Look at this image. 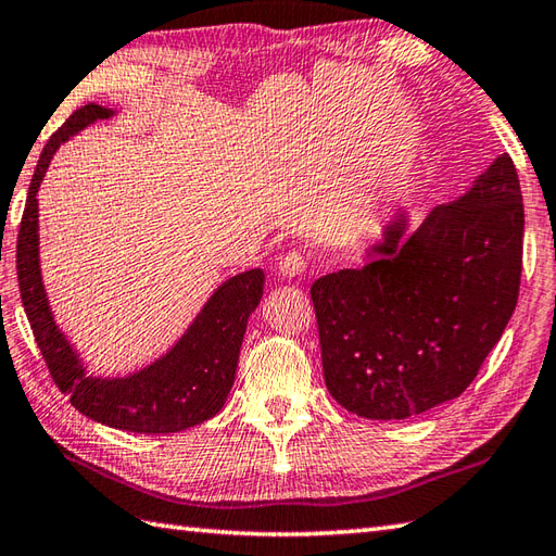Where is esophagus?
Wrapping results in <instances>:
<instances>
[{
	"instance_id": "obj_1",
	"label": "esophagus",
	"mask_w": 556,
	"mask_h": 556,
	"mask_svg": "<svg viewBox=\"0 0 556 556\" xmlns=\"http://www.w3.org/2000/svg\"><path fill=\"white\" fill-rule=\"evenodd\" d=\"M305 255L301 253V251H289L287 255H281V260H279V275L281 277H287V279H291V277H299L301 271L305 269Z\"/></svg>"
}]
</instances>
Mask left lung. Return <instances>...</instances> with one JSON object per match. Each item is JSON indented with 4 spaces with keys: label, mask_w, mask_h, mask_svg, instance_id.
Segmentation results:
<instances>
[{
    "label": "left lung",
    "mask_w": 556,
    "mask_h": 556,
    "mask_svg": "<svg viewBox=\"0 0 556 556\" xmlns=\"http://www.w3.org/2000/svg\"><path fill=\"white\" fill-rule=\"evenodd\" d=\"M523 224L504 152L408 239L399 215L368 265L315 279L329 394L372 420H404L464 394L514 315Z\"/></svg>",
    "instance_id": "8db88e82"
}]
</instances>
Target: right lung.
I'll return each instance as SVG.
<instances>
[{
  "mask_svg": "<svg viewBox=\"0 0 556 556\" xmlns=\"http://www.w3.org/2000/svg\"><path fill=\"white\" fill-rule=\"evenodd\" d=\"M112 114V110L90 102L71 114L64 126L47 140L33 174L18 227L16 271L21 301L47 370L59 392L68 394L71 406L83 416L126 432H181L217 416L227 401L236 365H239L248 317L263 299L265 275L263 269H248L224 281L200 311L195 323L188 327V332L176 341V346L148 368L128 377H114V380L86 375L76 351L59 332L45 296L38 255V198L35 195L56 148L80 128L108 119Z\"/></svg>",
  "mask_w": 556,
  "mask_h": 556,
  "instance_id": "add662e5",
  "label": "right lung"
}]
</instances>
